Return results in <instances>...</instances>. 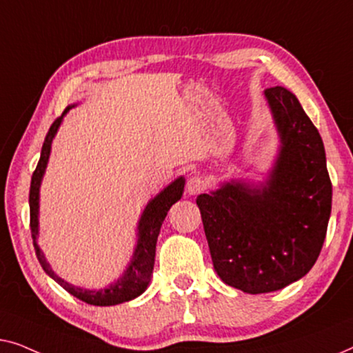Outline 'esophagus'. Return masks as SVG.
Here are the masks:
<instances>
[{
  "label": "esophagus",
  "mask_w": 353,
  "mask_h": 353,
  "mask_svg": "<svg viewBox=\"0 0 353 353\" xmlns=\"http://www.w3.org/2000/svg\"><path fill=\"white\" fill-rule=\"evenodd\" d=\"M187 193L188 195H198L203 190H206V182L205 179L200 176H190L187 181Z\"/></svg>",
  "instance_id": "1"
}]
</instances>
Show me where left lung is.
Wrapping results in <instances>:
<instances>
[{
  "instance_id": "obj_1",
  "label": "left lung",
  "mask_w": 353,
  "mask_h": 353,
  "mask_svg": "<svg viewBox=\"0 0 353 353\" xmlns=\"http://www.w3.org/2000/svg\"><path fill=\"white\" fill-rule=\"evenodd\" d=\"M264 96L280 141L264 181L230 179L196 196L216 274L248 294L278 291L309 274L331 214L319 129L286 88Z\"/></svg>"
}]
</instances>
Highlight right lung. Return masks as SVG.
Wrapping results in <instances>:
<instances>
[{
    "instance_id": "obj_1",
    "label": "right lung",
    "mask_w": 353,
    "mask_h": 353,
    "mask_svg": "<svg viewBox=\"0 0 353 353\" xmlns=\"http://www.w3.org/2000/svg\"><path fill=\"white\" fill-rule=\"evenodd\" d=\"M75 107L68 105L63 110L62 117H59L56 121L52 123V126L49 128L44 139L43 148H41V157H39L38 166L34 170L32 176V183H30V228H32V238H33V246L37 251V257L41 264L43 270L52 278L54 281H57L63 290L70 292L72 296L78 297L79 301L86 302L91 305H117L123 304V302L136 299L137 296H141L143 291L147 290L148 283L152 280L153 274V265H155V250H157V240L160 235V228L163 221L170 211V208L174 205L176 201L181 200L183 193V185H185V177L179 176L174 179L170 185H166L163 190L158 193L157 196H153L150 201L147 203V206L143 208L141 219L137 222L136 228V246H134L132 256L129 259L128 265L123 275L118 280L112 281L110 285L102 288V290H89V288L75 286L72 283L63 280L59 276L56 272L52 270V267L46 261V256L41 251V248L38 245V236H39V188H41V182L46 172L49 155H51V145L54 137L61 128L63 117L67 115L72 108Z\"/></svg>"
}]
</instances>
